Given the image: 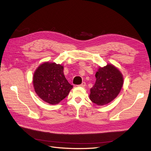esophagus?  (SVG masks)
<instances>
[{"label": "esophagus", "mask_w": 151, "mask_h": 151, "mask_svg": "<svg viewBox=\"0 0 151 151\" xmlns=\"http://www.w3.org/2000/svg\"><path fill=\"white\" fill-rule=\"evenodd\" d=\"M86 82H83L82 84H81V85H79V87H85L86 86Z\"/></svg>", "instance_id": "1"}]
</instances>
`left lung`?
<instances>
[{
	"label": "left lung",
	"mask_w": 151,
	"mask_h": 151,
	"mask_svg": "<svg viewBox=\"0 0 151 151\" xmlns=\"http://www.w3.org/2000/svg\"><path fill=\"white\" fill-rule=\"evenodd\" d=\"M96 81L91 89L92 102L98 106L107 104L120 92L124 82L121 71L112 64L99 67L96 74Z\"/></svg>",
	"instance_id": "left-lung-1"
}]
</instances>
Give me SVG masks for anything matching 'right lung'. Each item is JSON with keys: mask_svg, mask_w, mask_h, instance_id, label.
<instances>
[{"mask_svg": "<svg viewBox=\"0 0 151 151\" xmlns=\"http://www.w3.org/2000/svg\"><path fill=\"white\" fill-rule=\"evenodd\" d=\"M35 93L47 103L58 104L68 96L73 86L64 74V66L55 62H46L40 64L33 76Z\"/></svg>", "mask_w": 151, "mask_h": 151, "instance_id": "add662e5", "label": "right lung"}]
</instances>
